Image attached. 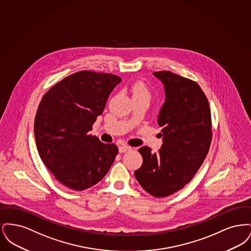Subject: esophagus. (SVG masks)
Here are the masks:
<instances>
[{"instance_id":"1","label":"esophagus","mask_w":251,"mask_h":251,"mask_svg":"<svg viewBox=\"0 0 251 251\" xmlns=\"http://www.w3.org/2000/svg\"><path fill=\"white\" fill-rule=\"evenodd\" d=\"M119 150H120V153H123V152H126V151H130V150H131V147H129L128 145L123 144V145L120 146V149H119Z\"/></svg>"}]
</instances>
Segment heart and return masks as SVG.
<instances>
[{
	"label": "heart",
	"instance_id": "heart-1",
	"mask_svg": "<svg viewBox=\"0 0 251 251\" xmlns=\"http://www.w3.org/2000/svg\"><path fill=\"white\" fill-rule=\"evenodd\" d=\"M131 93H132V97H145V98H148L149 100L151 99V96L148 85L141 81L133 84L131 87Z\"/></svg>",
	"mask_w": 251,
	"mask_h": 251
}]
</instances>
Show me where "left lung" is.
<instances>
[{"mask_svg": "<svg viewBox=\"0 0 251 251\" xmlns=\"http://www.w3.org/2000/svg\"><path fill=\"white\" fill-rule=\"evenodd\" d=\"M153 74L167 95L158 118L164 143L155 153L149 147L138 150L143 163L134 176L145 191L165 198L183 188L201 167L212 142V118L208 99L195 81L167 71Z\"/></svg>", "mask_w": 251, "mask_h": 251, "instance_id": "1", "label": "left lung"}]
</instances>
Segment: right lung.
<instances>
[{
  "label": "right lung",
  "mask_w": 251,
  "mask_h": 251,
  "mask_svg": "<svg viewBox=\"0 0 251 251\" xmlns=\"http://www.w3.org/2000/svg\"><path fill=\"white\" fill-rule=\"evenodd\" d=\"M120 81L110 73L75 72L50 87L38 105L34 128L38 153L55 179L72 190L100 181L119 152L116 144L102 143L88 131Z\"/></svg>",
  "instance_id": "add662e5"
}]
</instances>
